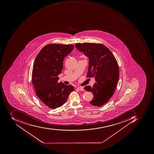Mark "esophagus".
Instances as JSON below:
<instances>
[{"instance_id": "esophagus-1", "label": "esophagus", "mask_w": 154, "mask_h": 154, "mask_svg": "<svg viewBox=\"0 0 154 154\" xmlns=\"http://www.w3.org/2000/svg\"><path fill=\"white\" fill-rule=\"evenodd\" d=\"M77 89L79 90V91H84V90H84V88L82 87H78Z\"/></svg>"}]
</instances>
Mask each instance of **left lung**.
<instances>
[{"label":"left lung","instance_id":"8db88e82","mask_svg":"<svg viewBox=\"0 0 154 154\" xmlns=\"http://www.w3.org/2000/svg\"><path fill=\"white\" fill-rule=\"evenodd\" d=\"M75 46L89 59L87 77H93L95 80L92 87H85L86 91L93 94L90 103L101 106L109 100L115 91L119 75L117 62L110 49L103 44L79 43Z\"/></svg>","mask_w":154,"mask_h":154}]
</instances>
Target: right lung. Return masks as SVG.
<instances>
[{
	"label": "right lung",
	"mask_w": 154,
	"mask_h": 154,
	"mask_svg": "<svg viewBox=\"0 0 154 154\" xmlns=\"http://www.w3.org/2000/svg\"><path fill=\"white\" fill-rule=\"evenodd\" d=\"M74 48L73 45L48 44L40 51L34 62L32 81L36 94L44 105L51 109L63 106L74 90L71 85L57 82L64 58Z\"/></svg>",
	"instance_id": "right-lung-1"
}]
</instances>
